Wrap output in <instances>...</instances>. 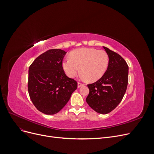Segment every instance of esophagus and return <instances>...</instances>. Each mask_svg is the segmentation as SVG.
<instances>
[{"label": "esophagus", "instance_id": "1", "mask_svg": "<svg viewBox=\"0 0 154 154\" xmlns=\"http://www.w3.org/2000/svg\"><path fill=\"white\" fill-rule=\"evenodd\" d=\"M83 85H84V84H83V83H80V82H78V88H80V87L83 86Z\"/></svg>", "mask_w": 154, "mask_h": 154}]
</instances>
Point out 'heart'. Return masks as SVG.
Masks as SVG:
<instances>
[{
    "label": "heart",
    "instance_id": "b5f03b06",
    "mask_svg": "<svg viewBox=\"0 0 154 154\" xmlns=\"http://www.w3.org/2000/svg\"><path fill=\"white\" fill-rule=\"evenodd\" d=\"M70 58L63 60L62 67L70 78L75 77L78 72L89 82L98 80L107 70L109 55L103 50L93 48H80L70 53Z\"/></svg>",
    "mask_w": 154,
    "mask_h": 154
}]
</instances>
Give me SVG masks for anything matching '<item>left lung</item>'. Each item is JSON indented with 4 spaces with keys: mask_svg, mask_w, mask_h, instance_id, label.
Instances as JSON below:
<instances>
[{
    "mask_svg": "<svg viewBox=\"0 0 154 154\" xmlns=\"http://www.w3.org/2000/svg\"><path fill=\"white\" fill-rule=\"evenodd\" d=\"M109 58L105 73L97 82L87 85L89 94L86 101L96 112L106 114L117 106L127 91L128 66L121 56L103 47Z\"/></svg>",
    "mask_w": 154,
    "mask_h": 154,
    "instance_id": "1",
    "label": "left lung"
}]
</instances>
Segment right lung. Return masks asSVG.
<instances>
[{
	"instance_id": "add662e5",
	"label": "right lung",
	"mask_w": 154,
	"mask_h": 154,
	"mask_svg": "<svg viewBox=\"0 0 154 154\" xmlns=\"http://www.w3.org/2000/svg\"><path fill=\"white\" fill-rule=\"evenodd\" d=\"M66 53L60 49L48 50L29 68V95L35 106L44 114L58 113L77 88V82L67 77L62 67Z\"/></svg>"
}]
</instances>
